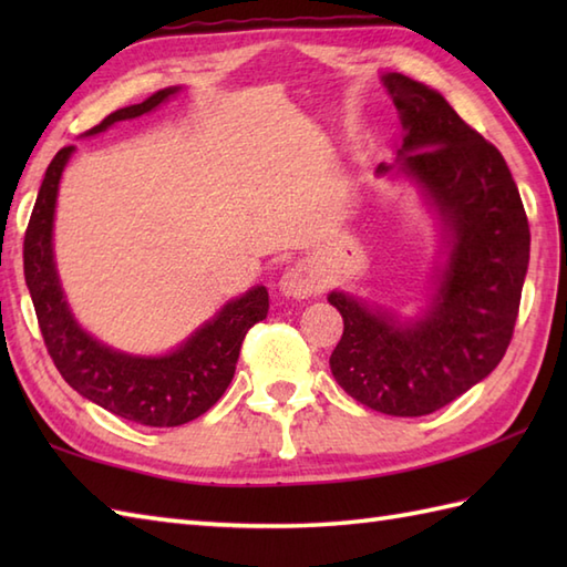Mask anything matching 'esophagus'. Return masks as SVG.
Masks as SVG:
<instances>
[{
  "label": "esophagus",
  "instance_id": "esophagus-1",
  "mask_svg": "<svg viewBox=\"0 0 567 567\" xmlns=\"http://www.w3.org/2000/svg\"><path fill=\"white\" fill-rule=\"evenodd\" d=\"M319 275L315 270V265L307 260H299L290 265L277 282V290H280L282 297H292V299H305L319 292Z\"/></svg>",
  "mask_w": 567,
  "mask_h": 567
}]
</instances>
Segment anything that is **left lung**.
Instances as JSON below:
<instances>
[{"label":"left lung","instance_id":"left-lung-1","mask_svg":"<svg viewBox=\"0 0 567 567\" xmlns=\"http://www.w3.org/2000/svg\"><path fill=\"white\" fill-rule=\"evenodd\" d=\"M404 128L394 165L441 226L443 260L416 317L333 290L343 336L336 382L375 412L424 416L485 380L507 353L528 268L526 212L502 153L443 94L402 72L380 78Z\"/></svg>","mask_w":567,"mask_h":567}]
</instances>
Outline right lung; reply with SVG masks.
<instances>
[{"label":"right lung","instance_id":"add662e5","mask_svg":"<svg viewBox=\"0 0 567 567\" xmlns=\"http://www.w3.org/2000/svg\"><path fill=\"white\" fill-rule=\"evenodd\" d=\"M177 92L183 87H165L151 94L146 102L116 110L84 136L102 134L116 122L158 110ZM72 153L75 146L58 151L48 165L23 238V277L48 353L70 388L106 412L141 426L187 424L219 402L231 384L248 329L268 317V290L256 285L240 297L228 299L209 321L163 355L116 351L84 331L60 285L53 250L58 187Z\"/></svg>","mask_w":567,"mask_h":567}]
</instances>
